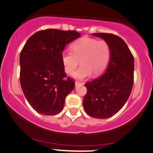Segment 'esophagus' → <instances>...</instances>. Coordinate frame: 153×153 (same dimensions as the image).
I'll use <instances>...</instances> for the list:
<instances>
[{"instance_id":"obj_1","label":"esophagus","mask_w":153,"mask_h":153,"mask_svg":"<svg viewBox=\"0 0 153 153\" xmlns=\"http://www.w3.org/2000/svg\"><path fill=\"white\" fill-rule=\"evenodd\" d=\"M75 87L77 88V87H80V86H82V83H81V82H80L78 81H75Z\"/></svg>"}]
</instances>
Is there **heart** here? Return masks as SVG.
Listing matches in <instances>:
<instances>
[{"instance_id":"obj_1","label":"heart","mask_w":153,"mask_h":153,"mask_svg":"<svg viewBox=\"0 0 153 153\" xmlns=\"http://www.w3.org/2000/svg\"><path fill=\"white\" fill-rule=\"evenodd\" d=\"M71 51H65L61 53V62L65 73L70 74L79 60L80 68L71 75L77 80H84L91 74L96 76L103 73L111 56V50L107 42L91 38H82L74 42L71 45Z\"/></svg>"}]
</instances>
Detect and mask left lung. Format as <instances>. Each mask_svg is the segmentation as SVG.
<instances>
[{
	"label": "left lung",
	"instance_id": "1",
	"mask_svg": "<svg viewBox=\"0 0 153 153\" xmlns=\"http://www.w3.org/2000/svg\"><path fill=\"white\" fill-rule=\"evenodd\" d=\"M109 44L111 56L104 74L85 84L87 93L83 108L90 116L105 119L124 106L131 93L134 58L126 42L111 33H93Z\"/></svg>",
	"mask_w": 153,
	"mask_h": 153
}]
</instances>
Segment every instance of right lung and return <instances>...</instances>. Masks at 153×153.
Returning a JSON list of instances; mask_svg holds the SVG:
<instances>
[{
    "instance_id": "add662e5",
    "label": "right lung",
    "mask_w": 153,
    "mask_h": 153,
    "mask_svg": "<svg viewBox=\"0 0 153 153\" xmlns=\"http://www.w3.org/2000/svg\"><path fill=\"white\" fill-rule=\"evenodd\" d=\"M80 36L75 30L47 29L30 36L20 55V82L27 102L38 113L56 115L65 97L75 88L65 74L61 53L67 44Z\"/></svg>"
}]
</instances>
